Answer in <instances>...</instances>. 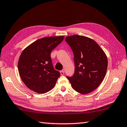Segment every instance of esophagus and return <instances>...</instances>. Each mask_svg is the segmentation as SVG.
I'll return each instance as SVG.
<instances>
[{
    "label": "esophagus",
    "instance_id": "34e87169",
    "mask_svg": "<svg viewBox=\"0 0 127 127\" xmlns=\"http://www.w3.org/2000/svg\"><path fill=\"white\" fill-rule=\"evenodd\" d=\"M60 73H61V74L62 75V76H63V75L64 74V70H61V71L60 72Z\"/></svg>",
    "mask_w": 127,
    "mask_h": 127
}]
</instances>
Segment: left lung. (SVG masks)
<instances>
[{"mask_svg":"<svg viewBox=\"0 0 127 127\" xmlns=\"http://www.w3.org/2000/svg\"><path fill=\"white\" fill-rule=\"evenodd\" d=\"M65 41L74 53L75 64L74 75L67 78L78 93L92 92L99 86L106 75V54L95 41L84 36H66Z\"/></svg>","mask_w":127,"mask_h":127,"instance_id":"8db88e82","label":"left lung"}]
</instances>
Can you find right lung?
I'll return each mask as SVG.
<instances>
[{
    "instance_id": "1",
    "label": "right lung",
    "mask_w": 127,
    "mask_h": 127,
    "mask_svg": "<svg viewBox=\"0 0 127 127\" xmlns=\"http://www.w3.org/2000/svg\"><path fill=\"white\" fill-rule=\"evenodd\" d=\"M64 38L59 36L40 38L22 51L18 69L21 79L29 89L44 94L55 86L61 73L54 69L50 54Z\"/></svg>"
}]
</instances>
